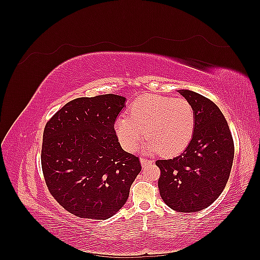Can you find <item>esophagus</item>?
Listing matches in <instances>:
<instances>
[{"mask_svg": "<svg viewBox=\"0 0 260 260\" xmlns=\"http://www.w3.org/2000/svg\"><path fill=\"white\" fill-rule=\"evenodd\" d=\"M153 164L152 160H148L146 158H141V165H142L143 168H146L148 166H151V165Z\"/></svg>", "mask_w": 260, "mask_h": 260, "instance_id": "obj_1", "label": "esophagus"}]
</instances>
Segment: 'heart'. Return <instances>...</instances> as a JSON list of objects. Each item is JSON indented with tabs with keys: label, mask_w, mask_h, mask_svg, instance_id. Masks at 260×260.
<instances>
[{
	"label": "heart",
	"mask_w": 260,
	"mask_h": 260,
	"mask_svg": "<svg viewBox=\"0 0 260 260\" xmlns=\"http://www.w3.org/2000/svg\"><path fill=\"white\" fill-rule=\"evenodd\" d=\"M196 114L185 99L145 95L128 108V117L115 122V132L127 151H135L145 135V146L166 156L182 153L193 139Z\"/></svg>",
	"instance_id": "b5f03b06"
}]
</instances>
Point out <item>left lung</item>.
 I'll return each instance as SVG.
<instances>
[{
    "mask_svg": "<svg viewBox=\"0 0 260 260\" xmlns=\"http://www.w3.org/2000/svg\"><path fill=\"white\" fill-rule=\"evenodd\" d=\"M193 105L196 127L185 151L172 159L156 160L160 169L158 188L162 201L179 212L208 207L224 190L234 157L229 125L219 107L190 90H179Z\"/></svg>",
    "mask_w": 260,
    "mask_h": 260,
    "instance_id": "left-lung-1",
    "label": "left lung"
}]
</instances>
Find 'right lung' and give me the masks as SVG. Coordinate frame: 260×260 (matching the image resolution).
<instances>
[{
  "mask_svg": "<svg viewBox=\"0 0 260 260\" xmlns=\"http://www.w3.org/2000/svg\"><path fill=\"white\" fill-rule=\"evenodd\" d=\"M124 102L116 94L75 99L45 124L41 165L46 186L77 217L114 216L140 174L139 157L123 151L114 128Z\"/></svg>",
  "mask_w": 260,
  "mask_h": 260,
  "instance_id": "right-lung-1",
  "label": "right lung"
}]
</instances>
